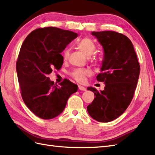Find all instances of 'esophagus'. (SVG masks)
<instances>
[{
	"label": "esophagus",
	"instance_id": "esophagus-1",
	"mask_svg": "<svg viewBox=\"0 0 155 155\" xmlns=\"http://www.w3.org/2000/svg\"><path fill=\"white\" fill-rule=\"evenodd\" d=\"M78 89L80 90V91H86V89L85 87H84V86H81V85L78 86Z\"/></svg>",
	"mask_w": 155,
	"mask_h": 155
}]
</instances>
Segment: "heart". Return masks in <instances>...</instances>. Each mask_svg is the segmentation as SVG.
<instances>
[{
    "instance_id": "1",
    "label": "heart",
    "mask_w": 155,
    "mask_h": 155,
    "mask_svg": "<svg viewBox=\"0 0 155 155\" xmlns=\"http://www.w3.org/2000/svg\"><path fill=\"white\" fill-rule=\"evenodd\" d=\"M78 48L87 57L91 56L94 53L96 49V45L91 39L88 38H84L78 43ZM70 55V49L67 48L64 50L63 53V57L64 60L69 58ZM91 74V71L89 69H75L71 73V76L75 80L79 82H83L86 77H88Z\"/></svg>"
}]
</instances>
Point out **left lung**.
<instances>
[{
	"label": "left lung",
	"instance_id": "left-lung-1",
	"mask_svg": "<svg viewBox=\"0 0 155 155\" xmlns=\"http://www.w3.org/2000/svg\"><path fill=\"white\" fill-rule=\"evenodd\" d=\"M104 49L101 71L96 79L105 84L104 91L88 87L96 96L87 106L94 120L110 122L126 110L134 98L140 65L134 45L125 35L113 31H92Z\"/></svg>",
	"mask_w": 155,
	"mask_h": 155
}]
</instances>
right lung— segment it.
<instances>
[{
	"mask_svg": "<svg viewBox=\"0 0 155 155\" xmlns=\"http://www.w3.org/2000/svg\"><path fill=\"white\" fill-rule=\"evenodd\" d=\"M78 34L55 27L32 31L21 46L16 71L21 95L25 104L35 116L50 120L63 112L70 96L78 86L67 79L59 86L48 75L59 70L63 63L61 53Z\"/></svg>",
	"mask_w": 155,
	"mask_h": 155,
	"instance_id": "add662e5",
	"label": "right lung"
}]
</instances>
